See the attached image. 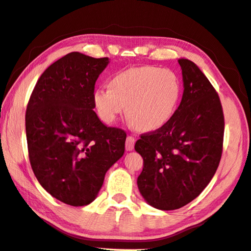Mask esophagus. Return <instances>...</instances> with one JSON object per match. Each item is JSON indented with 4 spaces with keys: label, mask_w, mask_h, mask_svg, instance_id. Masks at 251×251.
<instances>
[{
    "label": "esophagus",
    "mask_w": 251,
    "mask_h": 251,
    "mask_svg": "<svg viewBox=\"0 0 251 251\" xmlns=\"http://www.w3.org/2000/svg\"><path fill=\"white\" fill-rule=\"evenodd\" d=\"M134 145H135V138L131 137V136H127L126 138V143H125V148L127 151H130L134 150Z\"/></svg>",
    "instance_id": "34e87169"
}]
</instances>
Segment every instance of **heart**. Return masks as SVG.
I'll list each match as a JSON object with an SVG mask.
<instances>
[{"label": "heart", "instance_id": "b5f03b06", "mask_svg": "<svg viewBox=\"0 0 251 251\" xmlns=\"http://www.w3.org/2000/svg\"><path fill=\"white\" fill-rule=\"evenodd\" d=\"M110 87H97L93 103L106 124L125 112L130 124L141 131H152L168 124L179 104L181 85L173 71L157 66L131 67L110 78Z\"/></svg>", "mask_w": 251, "mask_h": 251}]
</instances>
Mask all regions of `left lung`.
<instances>
[{
    "mask_svg": "<svg viewBox=\"0 0 251 251\" xmlns=\"http://www.w3.org/2000/svg\"><path fill=\"white\" fill-rule=\"evenodd\" d=\"M178 63L184 93L175 115L135 144L144 159L139 193L160 210L178 209L198 197L217 171L223 151L225 122L218 94L194 62L179 58Z\"/></svg>",
    "mask_w": 251,
    "mask_h": 251,
    "instance_id": "left-lung-1",
    "label": "left lung"
}]
</instances>
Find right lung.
<instances>
[{"instance_id": "obj_1", "label": "right lung", "mask_w": 251, "mask_h": 251, "mask_svg": "<svg viewBox=\"0 0 251 251\" xmlns=\"http://www.w3.org/2000/svg\"><path fill=\"white\" fill-rule=\"evenodd\" d=\"M109 58L72 52L45 70L29 97L25 128L41 186L71 206L91 203L106 172L124 155L126 134L94 112L93 92Z\"/></svg>"}]
</instances>
